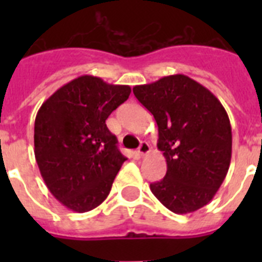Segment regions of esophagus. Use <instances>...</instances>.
I'll use <instances>...</instances> for the list:
<instances>
[{
	"label": "esophagus",
	"instance_id": "obj_1",
	"mask_svg": "<svg viewBox=\"0 0 262 262\" xmlns=\"http://www.w3.org/2000/svg\"><path fill=\"white\" fill-rule=\"evenodd\" d=\"M149 149H151V148H149V144H148L147 142H142V144L139 145V148H138L139 156H142V157L145 156V155L149 152Z\"/></svg>",
	"mask_w": 262,
	"mask_h": 262
}]
</instances>
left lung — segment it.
Segmentation results:
<instances>
[{"label":"left lung","mask_w":262,"mask_h":262,"mask_svg":"<svg viewBox=\"0 0 262 262\" xmlns=\"http://www.w3.org/2000/svg\"><path fill=\"white\" fill-rule=\"evenodd\" d=\"M134 94L156 120L157 148L166 160V174L149 185L176 214L200 210L214 198L231 163L230 118L219 99L185 75L136 85Z\"/></svg>","instance_id":"1"}]
</instances>
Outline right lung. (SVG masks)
Instances as JSON below:
<instances>
[{
	"instance_id": "add662e5",
	"label": "right lung",
	"mask_w": 262,
	"mask_h": 262,
	"mask_svg": "<svg viewBox=\"0 0 262 262\" xmlns=\"http://www.w3.org/2000/svg\"><path fill=\"white\" fill-rule=\"evenodd\" d=\"M128 85L81 76L57 89L39 108L35 159L48 190L67 209L86 212L107 198L126 157L106 119L127 101Z\"/></svg>"
}]
</instances>
